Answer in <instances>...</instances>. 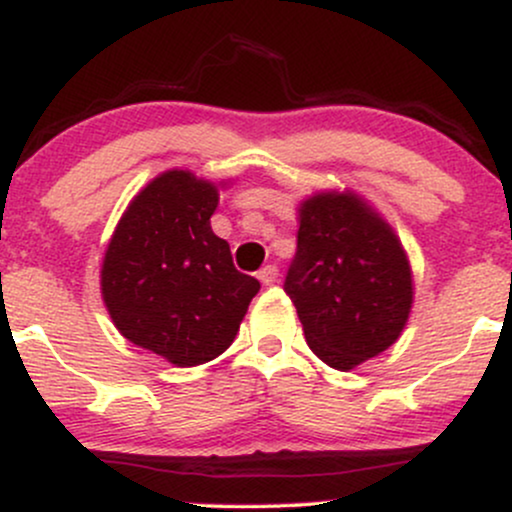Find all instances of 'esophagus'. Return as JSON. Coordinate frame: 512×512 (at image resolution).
Instances as JSON below:
<instances>
[{"instance_id":"esophagus-1","label":"esophagus","mask_w":512,"mask_h":512,"mask_svg":"<svg viewBox=\"0 0 512 512\" xmlns=\"http://www.w3.org/2000/svg\"><path fill=\"white\" fill-rule=\"evenodd\" d=\"M276 276H279V269H276V264H267V267H262L260 272H257V279H260L264 286L274 284Z\"/></svg>"}]
</instances>
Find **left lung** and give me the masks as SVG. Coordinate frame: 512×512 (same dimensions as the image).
I'll return each mask as SVG.
<instances>
[{"label":"left lung","mask_w":512,"mask_h":512,"mask_svg":"<svg viewBox=\"0 0 512 512\" xmlns=\"http://www.w3.org/2000/svg\"><path fill=\"white\" fill-rule=\"evenodd\" d=\"M284 291L308 346L351 370L397 342L411 310V269L392 228L354 195H315L301 207Z\"/></svg>","instance_id":"1"}]
</instances>
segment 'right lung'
Listing matches in <instances>:
<instances>
[{"instance_id": "right-lung-1", "label": "right lung", "mask_w": 512, "mask_h": 512, "mask_svg": "<svg viewBox=\"0 0 512 512\" xmlns=\"http://www.w3.org/2000/svg\"><path fill=\"white\" fill-rule=\"evenodd\" d=\"M219 192L168 170L132 199L105 250L103 301L129 342L175 366H199L231 346L260 291L211 231Z\"/></svg>"}]
</instances>
